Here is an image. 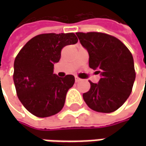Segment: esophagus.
I'll return each instance as SVG.
<instances>
[{
	"label": "esophagus",
	"instance_id": "obj_1",
	"mask_svg": "<svg viewBox=\"0 0 146 146\" xmlns=\"http://www.w3.org/2000/svg\"><path fill=\"white\" fill-rule=\"evenodd\" d=\"M75 81H76V83H78L80 82V81H81V79L79 78V77H77V76H75Z\"/></svg>",
	"mask_w": 146,
	"mask_h": 146
}]
</instances>
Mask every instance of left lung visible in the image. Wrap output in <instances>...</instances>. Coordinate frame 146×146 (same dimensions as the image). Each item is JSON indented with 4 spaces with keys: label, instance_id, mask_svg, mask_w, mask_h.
<instances>
[{
    "label": "left lung",
    "instance_id": "8db88e82",
    "mask_svg": "<svg viewBox=\"0 0 146 146\" xmlns=\"http://www.w3.org/2000/svg\"><path fill=\"white\" fill-rule=\"evenodd\" d=\"M89 54V66L101 78L98 84L91 81V88L83 98L92 110L112 113L128 98L135 80L131 53L119 40L102 33H76Z\"/></svg>",
    "mask_w": 146,
    "mask_h": 146
}]
</instances>
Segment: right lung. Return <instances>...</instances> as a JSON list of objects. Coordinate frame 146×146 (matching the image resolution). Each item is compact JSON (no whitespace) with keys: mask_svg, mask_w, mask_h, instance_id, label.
Wrapping results in <instances>:
<instances>
[{"mask_svg":"<svg viewBox=\"0 0 146 146\" xmlns=\"http://www.w3.org/2000/svg\"><path fill=\"white\" fill-rule=\"evenodd\" d=\"M77 41L73 33L40 34L27 42L15 58L13 80L18 98L34 116H53L63 108L75 78L58 76L54 64L60 60L63 47Z\"/></svg>","mask_w":146,"mask_h":146,"instance_id":"obj_1","label":"right lung"}]
</instances>
